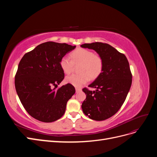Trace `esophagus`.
Here are the masks:
<instances>
[{
  "instance_id": "esophagus-1",
  "label": "esophagus",
  "mask_w": 157,
  "mask_h": 157,
  "mask_svg": "<svg viewBox=\"0 0 157 157\" xmlns=\"http://www.w3.org/2000/svg\"><path fill=\"white\" fill-rule=\"evenodd\" d=\"M75 90H76V92H78L80 91H81V88H76Z\"/></svg>"
}]
</instances>
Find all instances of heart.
I'll list each match as a JSON object with an SVG mask.
<instances>
[{"instance_id":"heart-1","label":"heart","mask_w":157,"mask_h":157,"mask_svg":"<svg viewBox=\"0 0 157 157\" xmlns=\"http://www.w3.org/2000/svg\"><path fill=\"white\" fill-rule=\"evenodd\" d=\"M71 59L67 56L61 58L59 65L65 74H70L75 65H80L78 74H73L66 77L65 81L75 87H81L89 79L97 78L103 69V60L101 57L95 54L90 50L78 48L71 54Z\"/></svg>"}]
</instances>
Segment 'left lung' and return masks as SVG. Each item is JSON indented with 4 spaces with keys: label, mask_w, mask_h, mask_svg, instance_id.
Returning a JSON list of instances; mask_svg holds the SVG:
<instances>
[{
    "label": "left lung",
    "mask_w": 157,
    "mask_h": 157,
    "mask_svg": "<svg viewBox=\"0 0 157 157\" xmlns=\"http://www.w3.org/2000/svg\"><path fill=\"white\" fill-rule=\"evenodd\" d=\"M80 46L95 50L103 60L101 74L88 86L96 90L82 89L86 94L82 111L92 120H106L121 109L130 89L132 75L129 63L124 54L108 44L96 42Z\"/></svg>",
    "instance_id": "1"
}]
</instances>
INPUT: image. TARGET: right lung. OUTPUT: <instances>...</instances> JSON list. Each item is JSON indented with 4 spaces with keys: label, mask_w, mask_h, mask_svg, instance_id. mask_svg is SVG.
I'll list each match as a JSON object with an SVG mask.
<instances>
[{
    "label": "right lung",
    "mask_w": 157,
    "mask_h": 157,
    "mask_svg": "<svg viewBox=\"0 0 157 157\" xmlns=\"http://www.w3.org/2000/svg\"><path fill=\"white\" fill-rule=\"evenodd\" d=\"M75 47L44 42L26 53L19 63L15 76L16 92L26 111L35 119L52 122L64 115L75 89L71 84L57 89L64 78L59 61Z\"/></svg>",
    "instance_id": "obj_1"
}]
</instances>
